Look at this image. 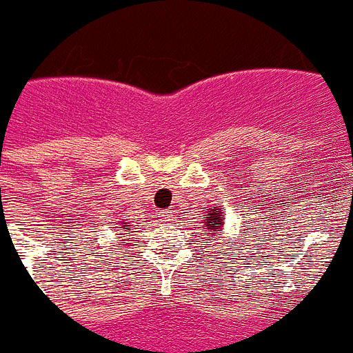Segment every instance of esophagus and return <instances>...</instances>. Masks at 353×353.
I'll return each instance as SVG.
<instances>
[{
    "instance_id": "34e87169",
    "label": "esophagus",
    "mask_w": 353,
    "mask_h": 353,
    "mask_svg": "<svg viewBox=\"0 0 353 353\" xmlns=\"http://www.w3.org/2000/svg\"><path fill=\"white\" fill-rule=\"evenodd\" d=\"M159 217H161V221L168 222V221H172V217H174V215H172V210H161V212H159Z\"/></svg>"
}]
</instances>
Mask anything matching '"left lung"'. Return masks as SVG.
<instances>
[{
	"mask_svg": "<svg viewBox=\"0 0 353 353\" xmlns=\"http://www.w3.org/2000/svg\"><path fill=\"white\" fill-rule=\"evenodd\" d=\"M204 222H206V228H204V230H208V232H219L221 233L222 232V212H221V208H217V206H215V208L213 210H210V213H208V217H204ZM215 236V235H213Z\"/></svg>",
	"mask_w": 353,
	"mask_h": 353,
	"instance_id": "obj_1",
	"label": "left lung"
}]
</instances>
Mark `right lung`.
<instances>
[{
    "label": "right lung",
    "mask_w": 353,
    "mask_h": 353,
    "mask_svg": "<svg viewBox=\"0 0 353 353\" xmlns=\"http://www.w3.org/2000/svg\"><path fill=\"white\" fill-rule=\"evenodd\" d=\"M123 224H125V222H123Z\"/></svg>",
    "instance_id": "obj_1"
}]
</instances>
